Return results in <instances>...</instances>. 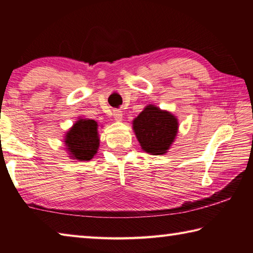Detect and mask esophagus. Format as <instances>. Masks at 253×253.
Masks as SVG:
<instances>
[{
    "label": "esophagus",
    "mask_w": 253,
    "mask_h": 253,
    "mask_svg": "<svg viewBox=\"0 0 253 253\" xmlns=\"http://www.w3.org/2000/svg\"><path fill=\"white\" fill-rule=\"evenodd\" d=\"M113 116L115 118V121H117V122H122L123 121V113H122L121 110H114Z\"/></svg>",
    "instance_id": "esophagus-1"
}]
</instances>
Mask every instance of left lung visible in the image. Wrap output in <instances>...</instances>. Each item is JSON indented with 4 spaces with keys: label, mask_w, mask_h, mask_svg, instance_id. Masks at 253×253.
Masks as SVG:
<instances>
[{
    "label": "left lung",
    "mask_w": 253,
    "mask_h": 253,
    "mask_svg": "<svg viewBox=\"0 0 253 253\" xmlns=\"http://www.w3.org/2000/svg\"><path fill=\"white\" fill-rule=\"evenodd\" d=\"M132 129L143 151L152 155L166 154L177 135V118L168 110L148 105L132 121Z\"/></svg>",
    "instance_id": "obj_1"
}]
</instances>
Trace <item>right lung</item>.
<instances>
[{"instance_id": "1", "label": "right lung", "mask_w": 253, "mask_h": 253, "mask_svg": "<svg viewBox=\"0 0 253 253\" xmlns=\"http://www.w3.org/2000/svg\"><path fill=\"white\" fill-rule=\"evenodd\" d=\"M65 144L70 157L90 161L99 148L98 124L93 119H79L67 131Z\"/></svg>"}]
</instances>
